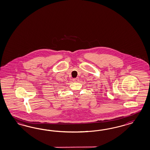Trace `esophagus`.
Instances as JSON below:
<instances>
[{
    "label": "esophagus",
    "instance_id": "34e87169",
    "mask_svg": "<svg viewBox=\"0 0 150 150\" xmlns=\"http://www.w3.org/2000/svg\"><path fill=\"white\" fill-rule=\"evenodd\" d=\"M79 77H76V78H75V79H73V81L74 82H77L79 81Z\"/></svg>",
    "mask_w": 150,
    "mask_h": 150
}]
</instances>
